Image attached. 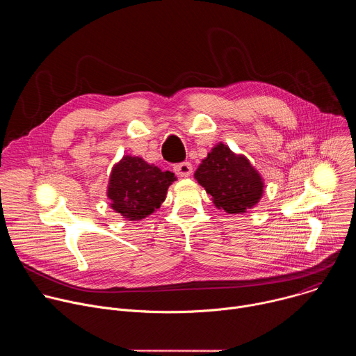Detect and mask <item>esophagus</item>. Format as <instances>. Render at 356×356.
Returning a JSON list of instances; mask_svg holds the SVG:
<instances>
[{
  "instance_id": "esophagus-1",
  "label": "esophagus",
  "mask_w": 356,
  "mask_h": 356,
  "mask_svg": "<svg viewBox=\"0 0 356 356\" xmlns=\"http://www.w3.org/2000/svg\"><path fill=\"white\" fill-rule=\"evenodd\" d=\"M175 172L180 177H188L193 173V165L190 162H183V163L175 166Z\"/></svg>"
}]
</instances>
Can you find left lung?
Instances as JSON below:
<instances>
[{
	"instance_id": "left-lung-1",
	"label": "left lung",
	"mask_w": 356,
	"mask_h": 356,
	"mask_svg": "<svg viewBox=\"0 0 356 356\" xmlns=\"http://www.w3.org/2000/svg\"><path fill=\"white\" fill-rule=\"evenodd\" d=\"M194 179L214 206L228 214H245L261 201L265 188L262 175L242 154H235L228 145L220 142L201 161Z\"/></svg>"
}]
</instances>
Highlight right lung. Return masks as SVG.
<instances>
[{
    "label": "right lung",
    "mask_w": 356,
    "mask_h": 356,
    "mask_svg": "<svg viewBox=\"0 0 356 356\" xmlns=\"http://www.w3.org/2000/svg\"><path fill=\"white\" fill-rule=\"evenodd\" d=\"M176 180L169 170L162 172L139 156L124 155L108 179L110 207L128 221H140L162 206L169 186Z\"/></svg>",
    "instance_id": "right-lung-1"
}]
</instances>
